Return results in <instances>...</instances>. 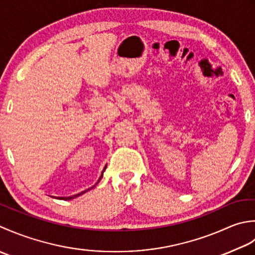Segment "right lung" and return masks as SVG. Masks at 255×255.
<instances>
[{"label": "right lung", "instance_id": "right-lung-1", "mask_svg": "<svg viewBox=\"0 0 255 255\" xmlns=\"http://www.w3.org/2000/svg\"><path fill=\"white\" fill-rule=\"evenodd\" d=\"M107 168V166H106V167H105V169ZM105 169H103V171H105ZM103 171H102V175H103ZM102 175H101V177L100 178H99V180H98V183H99V181H100L101 180V178H102ZM97 183V184H98ZM96 184V185H97ZM95 185V186H96ZM95 186H93V187H95ZM93 187H91V188H93ZM91 188H89V189H87V190H85V191H82V193H80V194H77V195H74V196H70V197H60V198H58V199H62V200H71V199H74V198H76V197H78V196H80V195H82V194H85L86 193V191H88V190H90Z\"/></svg>", "mask_w": 255, "mask_h": 255}]
</instances>
